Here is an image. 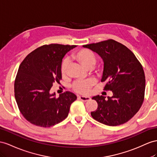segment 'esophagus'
I'll use <instances>...</instances> for the list:
<instances>
[{"label":"esophagus","mask_w":157,"mask_h":157,"mask_svg":"<svg viewBox=\"0 0 157 157\" xmlns=\"http://www.w3.org/2000/svg\"><path fill=\"white\" fill-rule=\"evenodd\" d=\"M78 98L80 100H82V101H88V100H90L91 99L89 96H81V95L78 96Z\"/></svg>","instance_id":"esophagus-1"}]
</instances>
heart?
<instances>
[{
	"mask_svg": "<svg viewBox=\"0 0 157 157\" xmlns=\"http://www.w3.org/2000/svg\"><path fill=\"white\" fill-rule=\"evenodd\" d=\"M72 58L75 61L79 62L87 70H90L93 67L96 63V56L93 52L88 49H81L75 52L72 54ZM68 67L67 59H64L61 64L60 71L62 76H65L67 74V70ZM101 70L96 69L95 72L99 74ZM95 83V79L90 78L84 81H76L72 85V89L76 93L85 94L91 90Z\"/></svg>",
	"mask_w": 157,
	"mask_h": 157,
	"instance_id": "obj_1",
	"label": "heart"
}]
</instances>
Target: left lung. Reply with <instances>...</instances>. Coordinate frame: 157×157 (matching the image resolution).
<instances>
[{"label":"left lung","instance_id":"1","mask_svg":"<svg viewBox=\"0 0 157 157\" xmlns=\"http://www.w3.org/2000/svg\"><path fill=\"white\" fill-rule=\"evenodd\" d=\"M83 46L102 58L103 90L113 92L107 100L99 95L92 98L98 105L97 109L91 112L92 117L109 126L127 122L139 111L144 99L145 75L141 63L127 47L114 40Z\"/></svg>","mask_w":157,"mask_h":157}]
</instances>
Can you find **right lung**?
I'll return each mask as SVG.
<instances>
[{
  "instance_id": "1",
  "label": "right lung",
  "mask_w": 157,
  "mask_h": 157,
  "mask_svg": "<svg viewBox=\"0 0 157 157\" xmlns=\"http://www.w3.org/2000/svg\"><path fill=\"white\" fill-rule=\"evenodd\" d=\"M74 47L45 44L30 52L20 65L14 81V96L20 111L30 123L50 127L67 117L76 95L66 91L57 98L50 90L54 83L61 84L62 58Z\"/></svg>"
}]
</instances>
